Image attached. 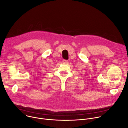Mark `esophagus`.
Instances as JSON below:
<instances>
[{
    "instance_id": "esophagus-1",
    "label": "esophagus",
    "mask_w": 128,
    "mask_h": 128,
    "mask_svg": "<svg viewBox=\"0 0 128 128\" xmlns=\"http://www.w3.org/2000/svg\"><path fill=\"white\" fill-rule=\"evenodd\" d=\"M63 63L64 64H67L68 63V61L66 60H63Z\"/></svg>"
}]
</instances>
